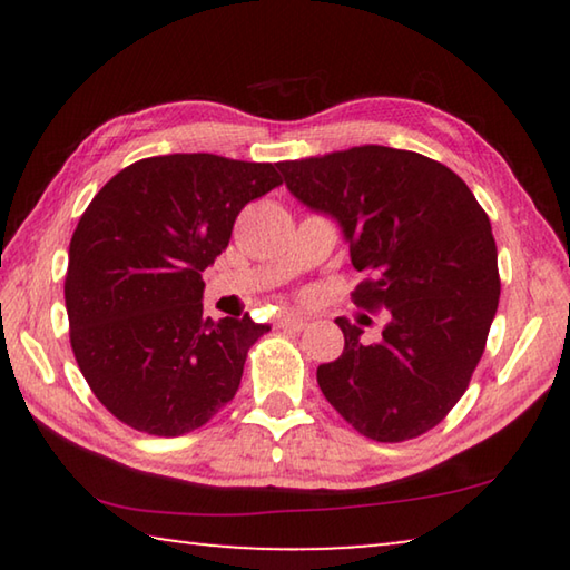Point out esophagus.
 <instances>
[{"instance_id": "esophagus-1", "label": "esophagus", "mask_w": 570, "mask_h": 570, "mask_svg": "<svg viewBox=\"0 0 570 570\" xmlns=\"http://www.w3.org/2000/svg\"><path fill=\"white\" fill-rule=\"evenodd\" d=\"M306 326V320L302 316H284V320H278V330H286V332H302Z\"/></svg>"}]
</instances>
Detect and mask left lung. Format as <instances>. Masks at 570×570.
Here are the masks:
<instances>
[{"label": "left lung", "mask_w": 570, "mask_h": 570, "mask_svg": "<svg viewBox=\"0 0 570 570\" xmlns=\"http://www.w3.org/2000/svg\"><path fill=\"white\" fill-rule=\"evenodd\" d=\"M276 168L294 198L340 224L366 274L354 302L390 312L370 344L336 320L344 352L316 370L324 397L370 440L432 430L465 394L498 312L488 214L465 180L412 150L362 146Z\"/></svg>", "instance_id": "1"}]
</instances>
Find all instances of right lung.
Segmentation results:
<instances>
[{
	"label": "right lung",
	"mask_w": 570,
	"mask_h": 570,
	"mask_svg": "<svg viewBox=\"0 0 570 570\" xmlns=\"http://www.w3.org/2000/svg\"><path fill=\"white\" fill-rule=\"evenodd\" d=\"M282 186L272 163L173 153L122 168L70 240L65 306L82 377L132 430L178 438L234 400L272 330L204 316L200 272L228 246L240 208Z\"/></svg>",
	"instance_id": "1"
}]
</instances>
